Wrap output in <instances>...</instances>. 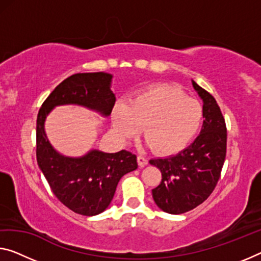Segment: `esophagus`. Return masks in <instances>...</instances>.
<instances>
[{
    "mask_svg": "<svg viewBox=\"0 0 261 261\" xmlns=\"http://www.w3.org/2000/svg\"><path fill=\"white\" fill-rule=\"evenodd\" d=\"M138 163H139L140 167H144V166H147V164H148V160L144 158V156L139 155L138 156Z\"/></svg>",
    "mask_w": 261,
    "mask_h": 261,
    "instance_id": "34e87169",
    "label": "esophagus"
}]
</instances>
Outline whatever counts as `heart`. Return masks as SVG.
<instances>
[{"label":"heart","mask_w":261,"mask_h":261,"mask_svg":"<svg viewBox=\"0 0 261 261\" xmlns=\"http://www.w3.org/2000/svg\"><path fill=\"white\" fill-rule=\"evenodd\" d=\"M203 110L197 100L184 97L170 85H158L140 92L129 102L113 108L115 134L128 141L139 134L156 153L171 155L184 149L195 138L202 122Z\"/></svg>","instance_id":"obj_1"}]
</instances>
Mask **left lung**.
Instances as JSON below:
<instances>
[{
    "label": "left lung",
    "instance_id": "8db88e82",
    "mask_svg": "<svg viewBox=\"0 0 261 261\" xmlns=\"http://www.w3.org/2000/svg\"><path fill=\"white\" fill-rule=\"evenodd\" d=\"M203 101V126L189 147L178 154L149 163L161 170L162 179L151 190L156 205L164 212L181 215L198 206L217 186L226 156V125L216 99L194 80Z\"/></svg>",
    "mask_w": 261,
    "mask_h": 261
}]
</instances>
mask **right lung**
Returning a JSON list of instances; mask_svg holds the SVG:
<instances>
[{"label": "right lung", "instance_id": "add662e5", "mask_svg": "<svg viewBox=\"0 0 261 261\" xmlns=\"http://www.w3.org/2000/svg\"><path fill=\"white\" fill-rule=\"evenodd\" d=\"M112 78L105 72L71 75L51 92L37 115L36 156L39 169L56 197L83 216H95L107 209L120 178L138 168L136 155L127 150L103 153L93 149L82 158L64 156L51 146L44 123L47 114L61 105L84 106L108 117L115 103Z\"/></svg>", "mask_w": 261, "mask_h": 261}]
</instances>
